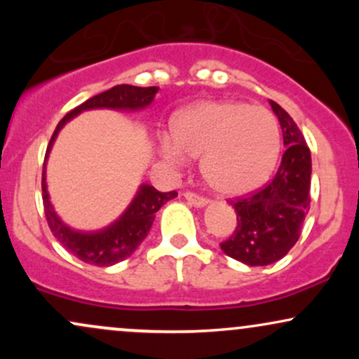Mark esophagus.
I'll return each instance as SVG.
<instances>
[{
	"mask_svg": "<svg viewBox=\"0 0 359 359\" xmlns=\"http://www.w3.org/2000/svg\"><path fill=\"white\" fill-rule=\"evenodd\" d=\"M184 197H185V199H187L189 204L196 205V208H204V205L209 203V201L205 199V197L199 196V194H194V192H185Z\"/></svg>",
	"mask_w": 359,
	"mask_h": 359,
	"instance_id": "34e87169",
	"label": "esophagus"
}]
</instances>
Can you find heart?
<instances>
[{"instance_id":"obj_1","label":"heart","mask_w":359,"mask_h":359,"mask_svg":"<svg viewBox=\"0 0 359 359\" xmlns=\"http://www.w3.org/2000/svg\"><path fill=\"white\" fill-rule=\"evenodd\" d=\"M163 138V154L182 163L203 156L201 170L216 192L245 196L269 180L280 155V128L270 111L241 101L199 102L182 111Z\"/></svg>"}]
</instances>
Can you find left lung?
I'll return each instance as SVG.
<instances>
[{"label": "left lung", "instance_id": "left-lung-1", "mask_svg": "<svg viewBox=\"0 0 359 359\" xmlns=\"http://www.w3.org/2000/svg\"><path fill=\"white\" fill-rule=\"evenodd\" d=\"M270 104L287 150L277 174L265 187L231 201L238 224L221 243L228 257L250 266H265L285 257L297 243L311 208V150L290 114L275 101Z\"/></svg>", "mask_w": 359, "mask_h": 359}]
</instances>
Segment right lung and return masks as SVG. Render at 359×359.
<instances>
[{
    "instance_id": "obj_1",
    "label": "right lung",
    "mask_w": 359,
    "mask_h": 359,
    "mask_svg": "<svg viewBox=\"0 0 359 359\" xmlns=\"http://www.w3.org/2000/svg\"><path fill=\"white\" fill-rule=\"evenodd\" d=\"M156 90L158 88L151 86V88H137V86L130 84H119L114 86L104 93L97 94V96L90 97L86 102L74 108L71 113L65 114L57 125L53 131L50 143L47 147V155H45V162H47L48 151L55 142L57 135L62 130V126L67 121H71L74 116L88 109H128L137 111L143 109L151 104ZM45 162H43V174H42V199H43V211L47 217L48 228L57 241L64 246L65 250L71 251L74 257L82 259L84 263L96 266H111L114 263L123 262V259L130 257L135 250L142 245L145 240L148 231H150L151 224H154L155 214L162 208L167 201L177 197L175 191L170 192H160L156 191L154 185L143 184L140 185L137 196L128 205L125 212L119 216L113 224L108 228L101 229V231L94 233H82L76 229L69 228L64 221L57 216L53 211L50 199H48L47 184H45Z\"/></svg>"
}]
</instances>
